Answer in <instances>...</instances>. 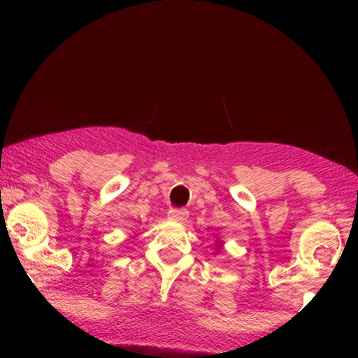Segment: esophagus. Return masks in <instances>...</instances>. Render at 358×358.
I'll return each instance as SVG.
<instances>
[{
    "instance_id": "esophagus-1",
    "label": "esophagus",
    "mask_w": 358,
    "mask_h": 358,
    "mask_svg": "<svg viewBox=\"0 0 358 358\" xmlns=\"http://www.w3.org/2000/svg\"><path fill=\"white\" fill-rule=\"evenodd\" d=\"M187 211L186 210H183V208H172V210H169V217H171L172 221H178V222H181V221H185L186 217H187Z\"/></svg>"
}]
</instances>
